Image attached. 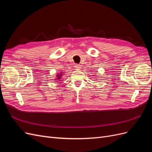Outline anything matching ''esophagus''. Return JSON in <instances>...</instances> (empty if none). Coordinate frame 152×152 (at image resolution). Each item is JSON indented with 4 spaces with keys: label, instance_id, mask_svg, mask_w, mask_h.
I'll return each mask as SVG.
<instances>
[{
    "label": "esophagus",
    "instance_id": "obj_1",
    "mask_svg": "<svg viewBox=\"0 0 152 152\" xmlns=\"http://www.w3.org/2000/svg\"><path fill=\"white\" fill-rule=\"evenodd\" d=\"M75 68L77 69V70H79V69H80L81 66L80 65H79V64H76L75 65Z\"/></svg>",
    "mask_w": 152,
    "mask_h": 152
}]
</instances>
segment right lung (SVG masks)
Here are the masks:
<instances>
[{
  "mask_svg": "<svg viewBox=\"0 0 152 152\" xmlns=\"http://www.w3.org/2000/svg\"><path fill=\"white\" fill-rule=\"evenodd\" d=\"M60 73V75H58L56 76V77H57V78H56V80H57V79H58V80H60V79H61V76H62V75H63V74H61V73ZM59 73H58V74H59ZM57 81H59V80H57Z\"/></svg>",
  "mask_w": 152,
  "mask_h": 152,
  "instance_id": "1",
  "label": "right lung"
}]
</instances>
